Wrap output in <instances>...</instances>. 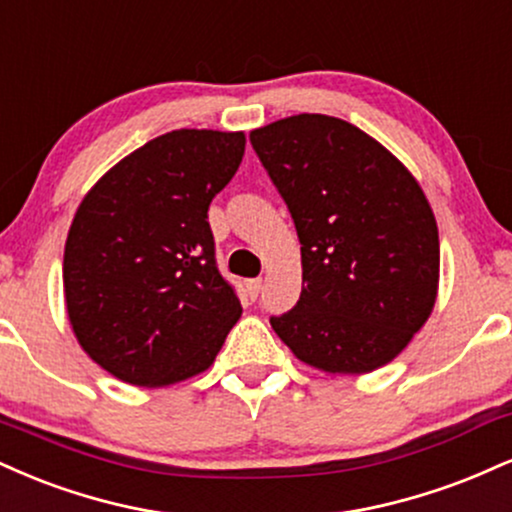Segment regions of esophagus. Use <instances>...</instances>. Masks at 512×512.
Masks as SVG:
<instances>
[{"mask_svg":"<svg viewBox=\"0 0 512 512\" xmlns=\"http://www.w3.org/2000/svg\"><path fill=\"white\" fill-rule=\"evenodd\" d=\"M260 288H262V279H250V281H245V291H248V295L252 300L257 298V295H260Z\"/></svg>","mask_w":512,"mask_h":512,"instance_id":"34e87169","label":"esophagus"}]
</instances>
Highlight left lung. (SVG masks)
I'll use <instances>...</instances> for the list:
<instances>
[{
	"instance_id": "8db88e82",
	"label": "left lung",
	"mask_w": 512,
	"mask_h": 512,
	"mask_svg": "<svg viewBox=\"0 0 512 512\" xmlns=\"http://www.w3.org/2000/svg\"><path fill=\"white\" fill-rule=\"evenodd\" d=\"M291 212L303 293L272 329L331 374L384 367L432 315L439 229L415 176L353 123L298 114L250 133Z\"/></svg>"
}]
</instances>
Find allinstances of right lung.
<instances>
[{"instance_id":"right-lung-1","label":"right lung","mask_w":512,"mask_h":512,"mask_svg":"<svg viewBox=\"0 0 512 512\" xmlns=\"http://www.w3.org/2000/svg\"><path fill=\"white\" fill-rule=\"evenodd\" d=\"M243 152V133H164L80 202L64 250L66 310L80 348L116 379L195 377L238 322L243 307L217 269L207 209Z\"/></svg>"}]
</instances>
